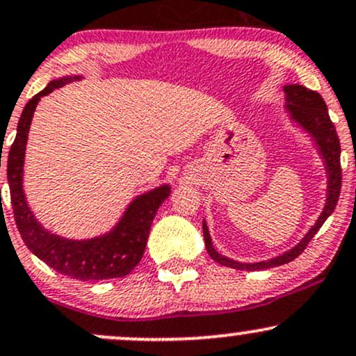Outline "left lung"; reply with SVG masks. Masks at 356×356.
<instances>
[{
    "instance_id": "obj_1",
    "label": "left lung",
    "mask_w": 356,
    "mask_h": 356,
    "mask_svg": "<svg viewBox=\"0 0 356 356\" xmlns=\"http://www.w3.org/2000/svg\"><path fill=\"white\" fill-rule=\"evenodd\" d=\"M284 95H286L284 96L286 97L284 109H286L289 120L311 136L312 145L316 147V150H318V154L323 159L324 172H326V199H324V208L314 225L307 229L304 238H300L298 245H294L291 250L280 253V255L260 261H238L221 255L213 247V240H211L208 225H206L204 220L202 221V233H204L206 250H208L211 259L216 260L218 264L225 265V267L253 272L289 264V261L298 259L300 253L304 252V248L307 247V243L312 240V236L319 232L323 222L331 216V213H333L338 204L339 191H341V165H339L341 147H339L337 128H334V124L330 120L326 103H324V99L318 92L311 91V89L304 88L300 84H286L284 86Z\"/></svg>"
}]
</instances>
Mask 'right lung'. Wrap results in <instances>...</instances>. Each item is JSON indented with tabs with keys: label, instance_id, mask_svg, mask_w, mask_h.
<instances>
[{
	"label": "right lung",
	"instance_id": "add662e5",
	"mask_svg": "<svg viewBox=\"0 0 356 356\" xmlns=\"http://www.w3.org/2000/svg\"><path fill=\"white\" fill-rule=\"evenodd\" d=\"M81 79L83 76H64L50 81L44 91L26 103L18 121L17 138L8 154L6 174L17 228L30 252L58 273L88 282L124 277L138 265L145 252L152 221L160 204L169 197L170 186L162 184L136 196L123 211L118 222L99 236L83 240L64 238L49 232L33 216L23 193V163L35 108L40 97L50 95L54 89Z\"/></svg>",
	"mask_w": 356,
	"mask_h": 356
}]
</instances>
